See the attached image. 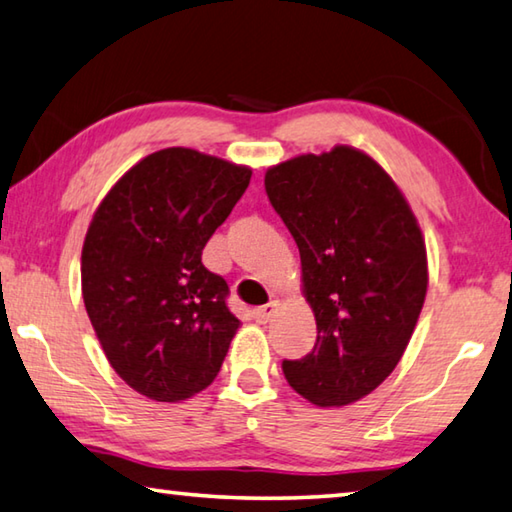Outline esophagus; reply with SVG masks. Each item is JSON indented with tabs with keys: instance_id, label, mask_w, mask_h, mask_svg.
<instances>
[{
	"instance_id": "esophagus-1",
	"label": "esophagus",
	"mask_w": 512,
	"mask_h": 512,
	"mask_svg": "<svg viewBox=\"0 0 512 512\" xmlns=\"http://www.w3.org/2000/svg\"><path fill=\"white\" fill-rule=\"evenodd\" d=\"M275 311H277V302H268V305H264V307L253 309V318L257 320V323L264 325L275 316Z\"/></svg>"
}]
</instances>
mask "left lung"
<instances>
[{"label": "left lung", "instance_id": "8db88e82", "mask_svg": "<svg viewBox=\"0 0 512 512\" xmlns=\"http://www.w3.org/2000/svg\"><path fill=\"white\" fill-rule=\"evenodd\" d=\"M268 201L296 239L302 293L316 316L307 357L282 361L316 406L361 400L400 363L427 296V248L400 187L352 146L266 171Z\"/></svg>", "mask_w": 512, "mask_h": 512}]
</instances>
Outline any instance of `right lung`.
Instances as JSON below:
<instances>
[{"mask_svg":"<svg viewBox=\"0 0 512 512\" xmlns=\"http://www.w3.org/2000/svg\"><path fill=\"white\" fill-rule=\"evenodd\" d=\"M253 171L183 146L121 176L92 216L81 253L90 323L117 375L155 402H180L219 375L239 318L203 248Z\"/></svg>","mask_w":512,"mask_h":512,"instance_id":"1","label":"right lung"}]
</instances>
